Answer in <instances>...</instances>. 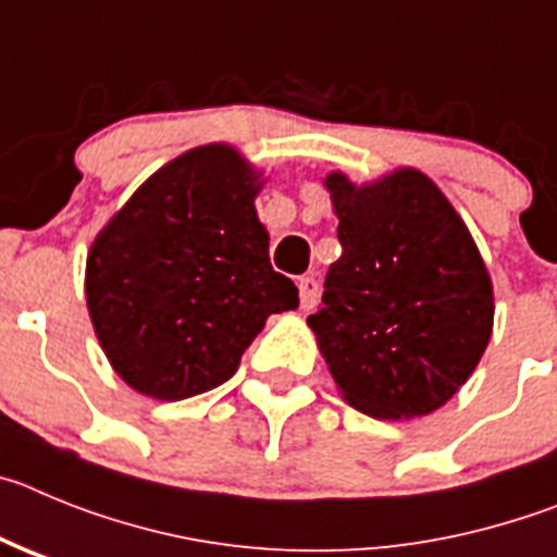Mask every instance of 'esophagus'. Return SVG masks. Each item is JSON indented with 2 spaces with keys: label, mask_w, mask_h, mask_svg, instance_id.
I'll return each instance as SVG.
<instances>
[{
  "label": "esophagus",
  "mask_w": 557,
  "mask_h": 557,
  "mask_svg": "<svg viewBox=\"0 0 557 557\" xmlns=\"http://www.w3.org/2000/svg\"><path fill=\"white\" fill-rule=\"evenodd\" d=\"M315 299H319V283H315V277L299 280V305L305 310H310L315 305Z\"/></svg>",
  "instance_id": "1"
}]
</instances>
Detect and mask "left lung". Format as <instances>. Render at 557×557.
Returning a JSON list of instances; mask_svg holds the SVG:
<instances>
[{
	"label": "left lung",
	"mask_w": 557,
	"mask_h": 557,
	"mask_svg": "<svg viewBox=\"0 0 557 557\" xmlns=\"http://www.w3.org/2000/svg\"><path fill=\"white\" fill-rule=\"evenodd\" d=\"M341 258L308 315L335 385L374 419L438 410L483 358L494 290L463 219L416 169L324 180Z\"/></svg>",
	"instance_id": "1"
}]
</instances>
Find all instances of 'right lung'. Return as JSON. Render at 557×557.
<instances>
[{"instance_id":"1","label":"right lung","mask_w":557,"mask_h":557,"mask_svg":"<svg viewBox=\"0 0 557 557\" xmlns=\"http://www.w3.org/2000/svg\"><path fill=\"white\" fill-rule=\"evenodd\" d=\"M260 174L227 144L180 154L97 235L85 299L110 366L147 397L227 383L267 319L299 305L269 263Z\"/></svg>"}]
</instances>
